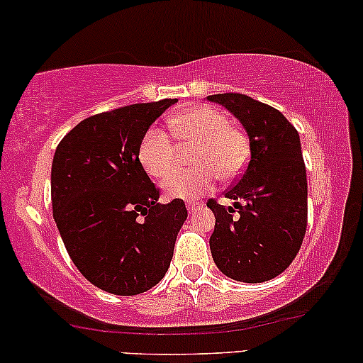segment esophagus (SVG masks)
Here are the masks:
<instances>
[{"instance_id": "34e87169", "label": "esophagus", "mask_w": 363, "mask_h": 363, "mask_svg": "<svg viewBox=\"0 0 363 363\" xmlns=\"http://www.w3.org/2000/svg\"><path fill=\"white\" fill-rule=\"evenodd\" d=\"M186 206H187V210H189V213H191V211H193L194 208L199 206V201H187Z\"/></svg>"}]
</instances>
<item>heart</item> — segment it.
I'll list each match as a JSON object with an SVG mask.
<instances>
[{
	"label": "heart",
	"mask_w": 363,
	"mask_h": 363,
	"mask_svg": "<svg viewBox=\"0 0 363 363\" xmlns=\"http://www.w3.org/2000/svg\"><path fill=\"white\" fill-rule=\"evenodd\" d=\"M169 126L179 146L196 147L191 157L195 169L164 182L169 198H196L213 186L215 176L220 181H234L240 176L249 157V143L222 111L211 106L186 107L170 116ZM173 140L169 133L155 126L141 136L138 160L148 176L165 179L175 168L178 144Z\"/></svg>",
	"instance_id": "heart-1"
}]
</instances>
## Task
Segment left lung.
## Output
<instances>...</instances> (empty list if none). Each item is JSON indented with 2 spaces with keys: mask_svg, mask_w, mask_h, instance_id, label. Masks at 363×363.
Returning <instances> with one entry per match:
<instances>
[{
  "mask_svg": "<svg viewBox=\"0 0 363 363\" xmlns=\"http://www.w3.org/2000/svg\"><path fill=\"white\" fill-rule=\"evenodd\" d=\"M242 123L251 143V160L225 198L206 206L215 215L211 256L220 272L245 283H261L285 272L295 259L307 230V174L301 138L280 111L244 94H216Z\"/></svg>",
  "mask_w": 363,
  "mask_h": 363,
  "instance_id": "left-lung-1",
  "label": "left lung"
}]
</instances>
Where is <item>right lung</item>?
Returning a JSON list of instances; mask_svg holds the SVG:
<instances>
[{"label":"right lung","instance_id":"right-lung-1","mask_svg":"<svg viewBox=\"0 0 363 363\" xmlns=\"http://www.w3.org/2000/svg\"><path fill=\"white\" fill-rule=\"evenodd\" d=\"M177 99L90 116L57 145L52 216L83 277L114 295H138L167 273L187 210L160 205V187L138 160L141 136Z\"/></svg>","mask_w":363,"mask_h":363}]
</instances>
